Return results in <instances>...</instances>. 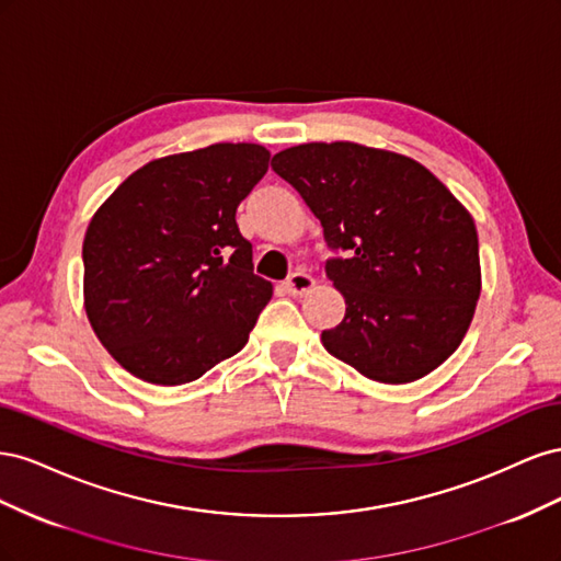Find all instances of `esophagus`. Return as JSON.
<instances>
[{
  "instance_id": "obj_1",
  "label": "esophagus",
  "mask_w": 561,
  "mask_h": 561,
  "mask_svg": "<svg viewBox=\"0 0 561 561\" xmlns=\"http://www.w3.org/2000/svg\"><path fill=\"white\" fill-rule=\"evenodd\" d=\"M313 285H316V280L309 274H304V271H295V274L285 280V290L299 297V295H307L309 290H313Z\"/></svg>"
}]
</instances>
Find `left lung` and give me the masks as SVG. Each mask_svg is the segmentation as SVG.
<instances>
[{"mask_svg": "<svg viewBox=\"0 0 561 561\" xmlns=\"http://www.w3.org/2000/svg\"><path fill=\"white\" fill-rule=\"evenodd\" d=\"M271 168L336 254L325 271L346 316L322 332L328 353L381 383H410L443 365L480 299L470 213L414 159L355 142L297 145Z\"/></svg>", "mask_w": 561, "mask_h": 561, "instance_id": "1", "label": "left lung"}]
</instances>
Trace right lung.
<instances>
[{
    "instance_id": "1",
    "label": "right lung",
    "mask_w": 561,
    "mask_h": 561,
    "mask_svg": "<svg viewBox=\"0 0 561 561\" xmlns=\"http://www.w3.org/2000/svg\"><path fill=\"white\" fill-rule=\"evenodd\" d=\"M262 145L219 142L149 161L83 239L91 328L133 377L180 386L245 344L271 299L236 208L268 171Z\"/></svg>"
}]
</instances>
